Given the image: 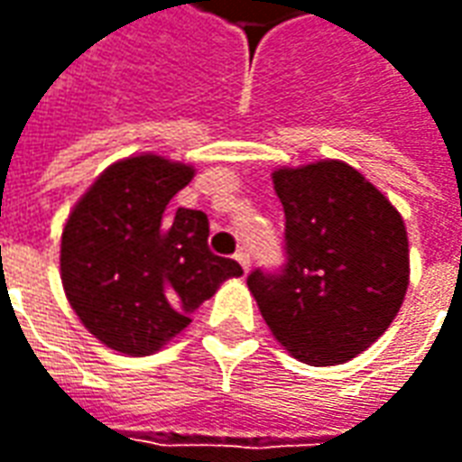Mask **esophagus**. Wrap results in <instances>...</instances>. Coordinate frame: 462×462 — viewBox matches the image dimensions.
I'll list each match as a JSON object with an SVG mask.
<instances>
[{
  "label": "esophagus",
  "mask_w": 462,
  "mask_h": 462,
  "mask_svg": "<svg viewBox=\"0 0 462 462\" xmlns=\"http://www.w3.org/2000/svg\"><path fill=\"white\" fill-rule=\"evenodd\" d=\"M235 260L240 262V267L245 272H250V254H247V252L245 250H240V252H235Z\"/></svg>",
  "instance_id": "esophagus-1"
}]
</instances>
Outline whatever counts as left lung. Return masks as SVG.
Returning a JSON list of instances; mask_svg holds the SVG:
<instances>
[{"label": "left lung", "mask_w": 462, "mask_h": 462, "mask_svg": "<svg viewBox=\"0 0 462 462\" xmlns=\"http://www.w3.org/2000/svg\"><path fill=\"white\" fill-rule=\"evenodd\" d=\"M284 208L280 270L247 287L274 339L311 366L366 351L391 327L408 290V237L398 210L341 161L272 172Z\"/></svg>", "instance_id": "left-lung-1"}]
</instances>
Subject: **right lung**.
<instances>
[{"label": "right lung", "mask_w": 462, "mask_h": 462, "mask_svg": "<svg viewBox=\"0 0 462 462\" xmlns=\"http://www.w3.org/2000/svg\"><path fill=\"white\" fill-rule=\"evenodd\" d=\"M192 168L135 155L106 168L66 220L61 282L96 339L128 356H148L190 324V314L230 277L235 260L208 247L202 210L168 212Z\"/></svg>", "instance_id": "1"}]
</instances>
